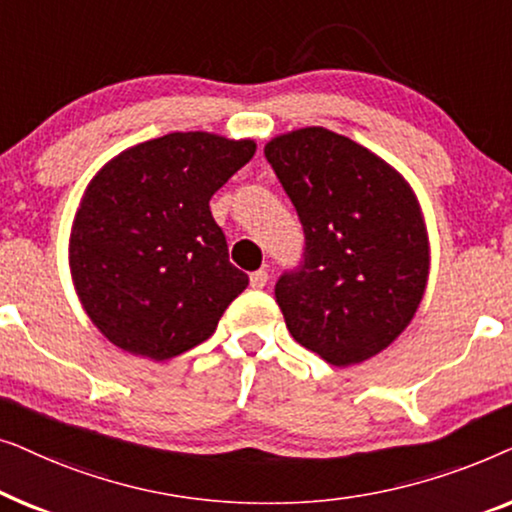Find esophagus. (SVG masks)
<instances>
[{
  "instance_id": "obj_1",
  "label": "esophagus",
  "mask_w": 512,
  "mask_h": 512,
  "mask_svg": "<svg viewBox=\"0 0 512 512\" xmlns=\"http://www.w3.org/2000/svg\"><path fill=\"white\" fill-rule=\"evenodd\" d=\"M268 279H270L268 270H256V272H251V275H249V282H251V286H254V289H263V286L268 284Z\"/></svg>"
}]
</instances>
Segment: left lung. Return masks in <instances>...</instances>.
I'll list each match as a JSON object with an SVG mask.
<instances>
[{"instance_id": "left-lung-1", "label": "left lung", "mask_w": 512, "mask_h": 512, "mask_svg": "<svg viewBox=\"0 0 512 512\" xmlns=\"http://www.w3.org/2000/svg\"><path fill=\"white\" fill-rule=\"evenodd\" d=\"M305 230V263L275 286L293 340L331 366L373 359L422 303L431 270L408 179L366 146L310 125L265 144Z\"/></svg>"}]
</instances>
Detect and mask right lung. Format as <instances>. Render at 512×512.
<instances>
[{"label":"right lung","instance_id":"1","mask_svg":"<svg viewBox=\"0 0 512 512\" xmlns=\"http://www.w3.org/2000/svg\"><path fill=\"white\" fill-rule=\"evenodd\" d=\"M254 153V139L170 132L121 151L88 181L69 275L111 345L167 361L216 331L249 277L228 261L209 200Z\"/></svg>","mask_w":512,"mask_h":512}]
</instances>
